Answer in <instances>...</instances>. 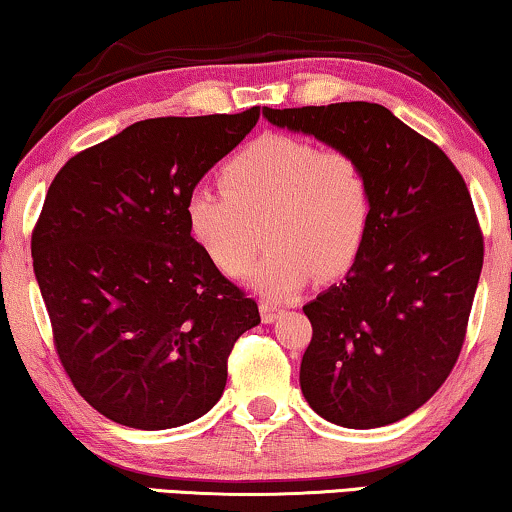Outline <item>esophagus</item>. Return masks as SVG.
Returning a JSON list of instances; mask_svg holds the SVG:
<instances>
[{"label":"esophagus","instance_id":"esophagus-1","mask_svg":"<svg viewBox=\"0 0 512 512\" xmlns=\"http://www.w3.org/2000/svg\"><path fill=\"white\" fill-rule=\"evenodd\" d=\"M279 314H282V310H279V307L270 305V303H261V319H263V324H272V321H275Z\"/></svg>","mask_w":512,"mask_h":512}]
</instances>
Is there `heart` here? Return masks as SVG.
Segmentation results:
<instances>
[{
	"mask_svg": "<svg viewBox=\"0 0 512 512\" xmlns=\"http://www.w3.org/2000/svg\"><path fill=\"white\" fill-rule=\"evenodd\" d=\"M221 181L226 191L193 188L184 216L191 240L226 275L254 261L261 226L270 251L249 279L268 298L291 296L312 277L333 282L359 263L373 188L352 153L268 132L223 165Z\"/></svg>",
	"mask_w": 512,
	"mask_h": 512,
	"instance_id": "b5f03b06",
	"label": "heart"
}]
</instances>
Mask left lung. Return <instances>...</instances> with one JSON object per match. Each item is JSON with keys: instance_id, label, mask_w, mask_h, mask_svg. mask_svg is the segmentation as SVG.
Segmentation results:
<instances>
[{"instance_id": "left-lung-1", "label": "left lung", "mask_w": 512, "mask_h": 512, "mask_svg": "<svg viewBox=\"0 0 512 512\" xmlns=\"http://www.w3.org/2000/svg\"><path fill=\"white\" fill-rule=\"evenodd\" d=\"M263 116L366 167L373 226L345 282L303 307L312 340L300 389L345 429L394 424L436 394L464 345L485 256L466 181L382 104L265 107Z\"/></svg>"}]
</instances>
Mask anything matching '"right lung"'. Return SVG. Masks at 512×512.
<instances>
[{"mask_svg": "<svg viewBox=\"0 0 512 512\" xmlns=\"http://www.w3.org/2000/svg\"><path fill=\"white\" fill-rule=\"evenodd\" d=\"M261 109L149 118L69 158L48 188L32 261L55 352L111 422L160 431L209 412L237 338L261 324L191 240L188 193Z\"/></svg>", "mask_w": 512, "mask_h": 512, "instance_id": "1", "label": "right lung"}]
</instances>
